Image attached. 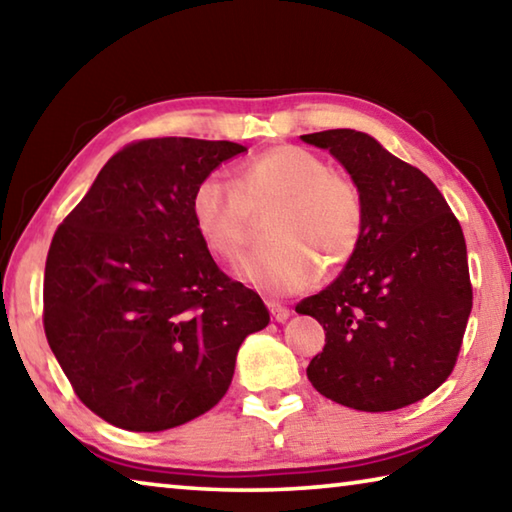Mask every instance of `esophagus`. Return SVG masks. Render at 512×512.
Returning a JSON list of instances; mask_svg holds the SVG:
<instances>
[{
    "instance_id": "34e87169",
    "label": "esophagus",
    "mask_w": 512,
    "mask_h": 512,
    "mask_svg": "<svg viewBox=\"0 0 512 512\" xmlns=\"http://www.w3.org/2000/svg\"><path fill=\"white\" fill-rule=\"evenodd\" d=\"M266 307H268V311H271V316L277 320V323H284V320L291 316V311L275 300H266Z\"/></svg>"
}]
</instances>
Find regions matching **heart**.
Here are the masks:
<instances>
[{
    "mask_svg": "<svg viewBox=\"0 0 512 512\" xmlns=\"http://www.w3.org/2000/svg\"><path fill=\"white\" fill-rule=\"evenodd\" d=\"M277 201L266 225L271 244L250 253L241 277L259 291L284 296L318 280L320 262L341 266L363 232V203L348 176L329 169L318 153L277 144L255 153L235 171V187L205 176L189 198V214L207 253L237 262L248 237V210Z\"/></svg>",
    "mask_w": 512,
    "mask_h": 512,
    "instance_id": "heart-1",
    "label": "heart"
}]
</instances>
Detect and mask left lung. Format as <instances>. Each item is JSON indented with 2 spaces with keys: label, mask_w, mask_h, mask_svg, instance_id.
Instances as JSON below:
<instances>
[{
  "label": "left lung",
  "mask_w": 512,
  "mask_h": 512,
  "mask_svg": "<svg viewBox=\"0 0 512 512\" xmlns=\"http://www.w3.org/2000/svg\"><path fill=\"white\" fill-rule=\"evenodd\" d=\"M357 185L363 232L341 275L296 307L325 329L307 377L357 411H395L452 375L472 311L465 237L438 187L375 137L334 128L302 135Z\"/></svg>",
  "instance_id": "1"
}]
</instances>
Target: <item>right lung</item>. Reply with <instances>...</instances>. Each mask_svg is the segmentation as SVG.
Segmentation results:
<instances>
[{
	"mask_svg": "<svg viewBox=\"0 0 512 512\" xmlns=\"http://www.w3.org/2000/svg\"><path fill=\"white\" fill-rule=\"evenodd\" d=\"M235 142L155 137L103 164L51 239L42 323L79 400L128 431L180 427L219 404L239 345L268 325L196 235L189 198Z\"/></svg>",
	"mask_w": 512,
	"mask_h": 512,
	"instance_id": "obj_1",
	"label": "right lung"
}]
</instances>
